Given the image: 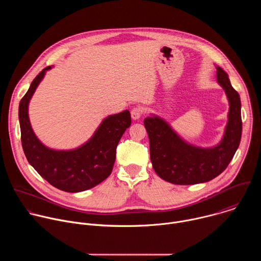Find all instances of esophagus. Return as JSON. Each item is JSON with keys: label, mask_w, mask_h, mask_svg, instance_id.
<instances>
[{"label": "esophagus", "mask_w": 261, "mask_h": 261, "mask_svg": "<svg viewBox=\"0 0 261 261\" xmlns=\"http://www.w3.org/2000/svg\"><path fill=\"white\" fill-rule=\"evenodd\" d=\"M144 114V110L141 106H135L131 110V117L133 120H138Z\"/></svg>", "instance_id": "esophagus-1"}]
</instances>
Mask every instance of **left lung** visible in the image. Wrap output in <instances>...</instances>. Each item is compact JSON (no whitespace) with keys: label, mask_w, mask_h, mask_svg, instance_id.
I'll list each match as a JSON object with an SVG mask.
<instances>
[{"label":"left lung","mask_w":261,"mask_h":261,"mask_svg":"<svg viewBox=\"0 0 261 261\" xmlns=\"http://www.w3.org/2000/svg\"><path fill=\"white\" fill-rule=\"evenodd\" d=\"M217 80L229 101L228 123L218 145L208 148L193 146L177 136L162 119H144L153 168L162 179L174 185L208 181L224 171L233 158L242 137L241 99L227 73L220 67H217Z\"/></svg>","instance_id":"8db88e82"}]
</instances>
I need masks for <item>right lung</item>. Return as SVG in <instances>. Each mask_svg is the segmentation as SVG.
<instances>
[{
    "label": "right lung",
    "instance_id": "add662e5",
    "mask_svg": "<svg viewBox=\"0 0 261 261\" xmlns=\"http://www.w3.org/2000/svg\"><path fill=\"white\" fill-rule=\"evenodd\" d=\"M51 67L44 68L32 82L18 107L21 144L29 163L54 187L65 192L89 190L113 171L116 150L124 132L131 125L129 110L106 118L93 137L71 151H55L36 137L30 124L28 107L36 88Z\"/></svg>",
    "mask_w": 261,
    "mask_h": 261
}]
</instances>
